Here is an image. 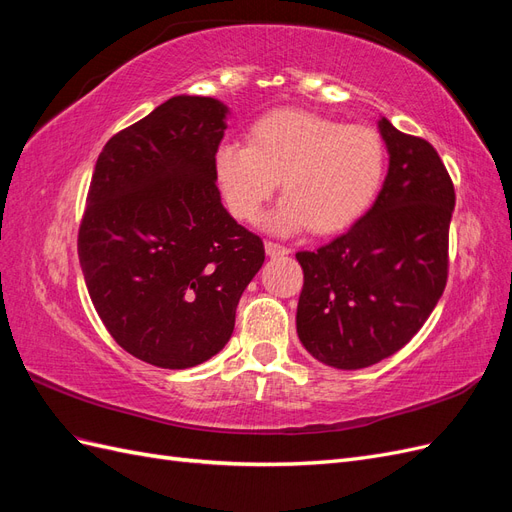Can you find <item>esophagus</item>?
<instances>
[{
    "mask_svg": "<svg viewBox=\"0 0 512 512\" xmlns=\"http://www.w3.org/2000/svg\"><path fill=\"white\" fill-rule=\"evenodd\" d=\"M265 252H267V256H271V258H275V256H286V254H290V250H288L286 245L273 243V241H267V243H265Z\"/></svg>",
    "mask_w": 512,
    "mask_h": 512,
    "instance_id": "esophagus-1",
    "label": "esophagus"
}]
</instances>
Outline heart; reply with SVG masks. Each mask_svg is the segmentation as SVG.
Wrapping results in <instances>:
<instances>
[{"label": "heart", "instance_id": "1", "mask_svg": "<svg viewBox=\"0 0 512 512\" xmlns=\"http://www.w3.org/2000/svg\"><path fill=\"white\" fill-rule=\"evenodd\" d=\"M213 166L237 220L256 222L282 181L284 198L267 218V228L290 235L309 226L316 235H333L374 203L386 147L369 126H344L318 113L284 108L260 117L247 145H220Z\"/></svg>", "mask_w": 512, "mask_h": 512}]
</instances>
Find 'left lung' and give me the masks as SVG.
<instances>
[{"label": "left lung", "instance_id": "obj_1", "mask_svg": "<svg viewBox=\"0 0 512 512\" xmlns=\"http://www.w3.org/2000/svg\"><path fill=\"white\" fill-rule=\"evenodd\" d=\"M389 173L344 235L299 252L297 333L324 365L363 369L404 348L438 305L448 275L455 190L427 141L382 117Z\"/></svg>", "mask_w": 512, "mask_h": 512}]
</instances>
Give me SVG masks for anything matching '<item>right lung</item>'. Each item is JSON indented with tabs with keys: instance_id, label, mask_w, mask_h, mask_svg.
I'll list each match as a JSON object with an SVG mask.
<instances>
[{
	"instance_id": "obj_1",
	"label": "right lung",
	"mask_w": 512,
	"mask_h": 512,
	"mask_svg": "<svg viewBox=\"0 0 512 512\" xmlns=\"http://www.w3.org/2000/svg\"><path fill=\"white\" fill-rule=\"evenodd\" d=\"M228 106L175 96L98 156L79 230L89 297L115 342L162 369L218 354L265 245L224 209L213 158Z\"/></svg>"
}]
</instances>
